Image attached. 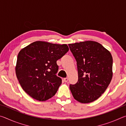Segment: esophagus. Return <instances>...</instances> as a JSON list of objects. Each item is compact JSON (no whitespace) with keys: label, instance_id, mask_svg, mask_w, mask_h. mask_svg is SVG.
Wrapping results in <instances>:
<instances>
[{"label":"esophagus","instance_id":"1","mask_svg":"<svg viewBox=\"0 0 126 126\" xmlns=\"http://www.w3.org/2000/svg\"><path fill=\"white\" fill-rule=\"evenodd\" d=\"M63 80H64V82H68V78H64Z\"/></svg>","mask_w":126,"mask_h":126}]
</instances>
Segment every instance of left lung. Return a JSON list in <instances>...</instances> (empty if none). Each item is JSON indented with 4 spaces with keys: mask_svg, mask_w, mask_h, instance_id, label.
I'll use <instances>...</instances> for the list:
<instances>
[{
    "mask_svg": "<svg viewBox=\"0 0 126 126\" xmlns=\"http://www.w3.org/2000/svg\"><path fill=\"white\" fill-rule=\"evenodd\" d=\"M77 61L78 82L69 86L74 98L88 103L101 96L113 76L111 54L99 43L92 40L68 44Z\"/></svg>",
    "mask_w": 126,
    "mask_h": 126,
    "instance_id": "obj_1",
    "label": "left lung"
}]
</instances>
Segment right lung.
Segmentation results:
<instances>
[{
    "instance_id": "add662e5",
    "label": "right lung",
    "mask_w": 126,
    "mask_h": 126,
    "mask_svg": "<svg viewBox=\"0 0 126 126\" xmlns=\"http://www.w3.org/2000/svg\"><path fill=\"white\" fill-rule=\"evenodd\" d=\"M69 50L67 44L36 41L18 53L16 73L23 90L32 98L45 101L53 96L62 84L56 76L57 61Z\"/></svg>"
}]
</instances>
